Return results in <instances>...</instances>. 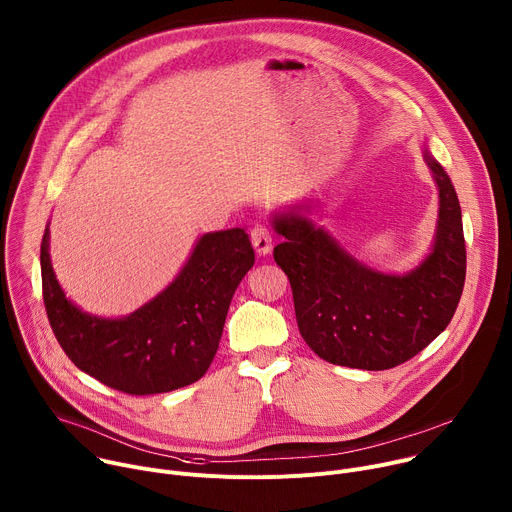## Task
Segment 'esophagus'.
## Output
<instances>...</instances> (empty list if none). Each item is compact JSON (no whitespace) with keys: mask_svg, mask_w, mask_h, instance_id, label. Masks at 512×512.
<instances>
[{"mask_svg":"<svg viewBox=\"0 0 512 512\" xmlns=\"http://www.w3.org/2000/svg\"><path fill=\"white\" fill-rule=\"evenodd\" d=\"M251 243H253V249L257 251V255H267V253H271L273 235H271L269 227L257 223V225L251 229Z\"/></svg>","mask_w":512,"mask_h":512,"instance_id":"1","label":"esophagus"}]
</instances>
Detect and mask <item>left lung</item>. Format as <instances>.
<instances>
[{
    "mask_svg": "<svg viewBox=\"0 0 512 512\" xmlns=\"http://www.w3.org/2000/svg\"><path fill=\"white\" fill-rule=\"evenodd\" d=\"M423 158L440 190V214L431 253L405 275L356 261L296 210L273 216L283 237L273 259L294 291L300 334L332 364L393 369L440 336L458 308L466 279L462 210L446 170L427 150Z\"/></svg>",
    "mask_w": 512,
    "mask_h": 512,
    "instance_id": "1",
    "label": "left lung"
}]
</instances>
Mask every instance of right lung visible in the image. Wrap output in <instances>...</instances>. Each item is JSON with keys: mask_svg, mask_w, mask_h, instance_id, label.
Wrapping results in <instances>:
<instances>
[{"mask_svg": "<svg viewBox=\"0 0 512 512\" xmlns=\"http://www.w3.org/2000/svg\"><path fill=\"white\" fill-rule=\"evenodd\" d=\"M48 247L46 227L42 296L58 344L75 367L127 395L176 391L208 371L235 289L255 263L245 229L206 233L160 296L111 320L83 312L64 296Z\"/></svg>", "mask_w": 512, "mask_h": 512, "instance_id": "right-lung-1", "label": "right lung"}]
</instances>
